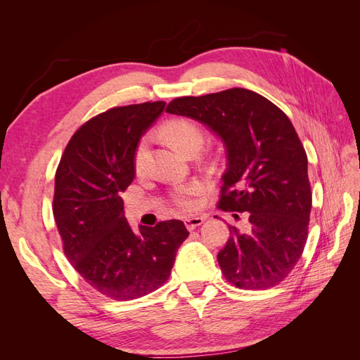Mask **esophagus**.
Here are the masks:
<instances>
[{
  "instance_id": "1",
  "label": "esophagus",
  "mask_w": 360,
  "mask_h": 360,
  "mask_svg": "<svg viewBox=\"0 0 360 360\" xmlns=\"http://www.w3.org/2000/svg\"><path fill=\"white\" fill-rule=\"evenodd\" d=\"M204 221H205V217H204V216L186 217V219H184V225H186V228H188L189 231H192V230H195V228H197V226H200Z\"/></svg>"
}]
</instances>
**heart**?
<instances>
[{
	"instance_id": "b5f03b06",
	"label": "heart",
	"mask_w": 360,
	"mask_h": 360,
	"mask_svg": "<svg viewBox=\"0 0 360 360\" xmlns=\"http://www.w3.org/2000/svg\"><path fill=\"white\" fill-rule=\"evenodd\" d=\"M162 135L165 136L171 146L177 150L186 153L188 150L193 147H201L204 143V132L201 126L192 118L188 117H177L172 118L169 122L162 126ZM147 138H141L139 143L134 151V168L136 172H141L146 167V158H147ZM204 191V184L198 180H193L184 184H177L169 192V198L174 205L179 209L191 212L197 209L198 197Z\"/></svg>"
}]
</instances>
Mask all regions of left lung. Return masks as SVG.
<instances>
[{
	"instance_id": "obj_1",
	"label": "left lung",
	"mask_w": 360,
	"mask_h": 360,
	"mask_svg": "<svg viewBox=\"0 0 360 360\" xmlns=\"http://www.w3.org/2000/svg\"><path fill=\"white\" fill-rule=\"evenodd\" d=\"M167 112L198 120L226 146L217 207L248 212L249 226H228L230 237L217 254L225 279L242 290L276 287L303 254L312 205L308 156L290 118L246 89L177 97Z\"/></svg>"
}]
</instances>
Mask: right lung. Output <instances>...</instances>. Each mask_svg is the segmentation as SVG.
Here are the masks:
<instances>
[{"mask_svg": "<svg viewBox=\"0 0 360 360\" xmlns=\"http://www.w3.org/2000/svg\"><path fill=\"white\" fill-rule=\"evenodd\" d=\"M165 102L115 106L85 122L70 138L56 172L52 212L64 255L93 290L132 300L168 281L189 236L179 219L134 233L120 193L135 177L134 151Z\"/></svg>", "mask_w": 360, "mask_h": 360, "instance_id": "1", "label": "right lung"}]
</instances>
